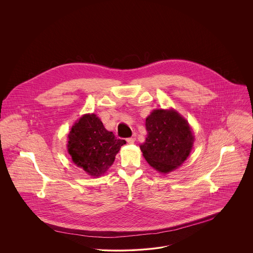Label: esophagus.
I'll list each match as a JSON object with an SVG mask.
<instances>
[{
  "label": "esophagus",
  "mask_w": 253,
  "mask_h": 253,
  "mask_svg": "<svg viewBox=\"0 0 253 253\" xmlns=\"http://www.w3.org/2000/svg\"><path fill=\"white\" fill-rule=\"evenodd\" d=\"M135 139H136V135H135V134H133L131 137H128V138H126V141H127V143H129V144H132V143H134Z\"/></svg>",
  "instance_id": "1"
}]
</instances>
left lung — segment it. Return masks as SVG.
<instances>
[{"instance_id": "obj_1", "label": "left lung", "mask_w": 253, "mask_h": 253, "mask_svg": "<svg viewBox=\"0 0 253 253\" xmlns=\"http://www.w3.org/2000/svg\"><path fill=\"white\" fill-rule=\"evenodd\" d=\"M147 137L140 145L148 164L168 173L189 156L194 136L186 120L172 110H155L146 119Z\"/></svg>"}]
</instances>
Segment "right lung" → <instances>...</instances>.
<instances>
[{"label":"right lung","instance_id":"obj_1","mask_svg":"<svg viewBox=\"0 0 253 253\" xmlns=\"http://www.w3.org/2000/svg\"><path fill=\"white\" fill-rule=\"evenodd\" d=\"M68 152L73 162L91 176L104 173L126 140L118 139L105 129L94 115H84L73 126L69 133Z\"/></svg>","mask_w":253,"mask_h":253}]
</instances>
